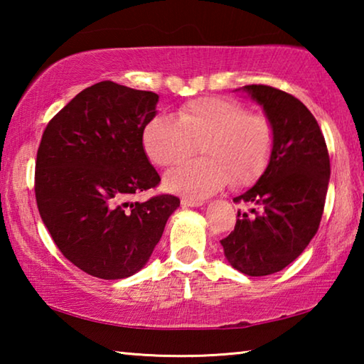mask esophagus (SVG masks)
Listing matches in <instances>:
<instances>
[{"label":"esophagus","instance_id":"1","mask_svg":"<svg viewBox=\"0 0 364 364\" xmlns=\"http://www.w3.org/2000/svg\"><path fill=\"white\" fill-rule=\"evenodd\" d=\"M204 202L202 200H194V199H183L181 205L183 207H200Z\"/></svg>","mask_w":364,"mask_h":364}]
</instances>
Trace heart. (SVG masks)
<instances>
[{
    "label": "heart",
    "instance_id": "1",
    "mask_svg": "<svg viewBox=\"0 0 364 364\" xmlns=\"http://www.w3.org/2000/svg\"><path fill=\"white\" fill-rule=\"evenodd\" d=\"M146 154L160 167H173L200 146L202 160L171 170L164 180L170 193L200 200L231 181L245 186L260 176L274 147L273 123L225 97H200L178 110L156 115L143 134Z\"/></svg>",
    "mask_w": 364,
    "mask_h": 364
}]
</instances>
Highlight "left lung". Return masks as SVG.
I'll list each match as a JSON object with an SVG mask.
<instances>
[{
  "mask_svg": "<svg viewBox=\"0 0 364 364\" xmlns=\"http://www.w3.org/2000/svg\"><path fill=\"white\" fill-rule=\"evenodd\" d=\"M242 91L260 104L274 128V147L257 183L236 202L257 205L237 212L234 231L221 239L232 268L267 276L291 264L315 236L331 176L329 154L315 117L297 97L267 85Z\"/></svg>",
  "mask_w": 364,
  "mask_h": 364,
  "instance_id": "1",
  "label": "left lung"
}]
</instances>
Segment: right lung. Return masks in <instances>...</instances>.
<instances>
[{
	"label": "right lung",
	"mask_w": 364,
	"mask_h": 364,
	"mask_svg": "<svg viewBox=\"0 0 364 364\" xmlns=\"http://www.w3.org/2000/svg\"><path fill=\"white\" fill-rule=\"evenodd\" d=\"M159 95L100 82L78 93L48 123L36 154L40 217L63 255L85 273L123 279L144 267L180 199L132 196L160 176L143 133Z\"/></svg>",
	"instance_id": "1"
}]
</instances>
